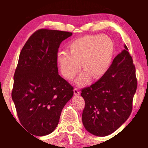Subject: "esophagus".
Wrapping results in <instances>:
<instances>
[{
  "mask_svg": "<svg viewBox=\"0 0 148 148\" xmlns=\"http://www.w3.org/2000/svg\"><path fill=\"white\" fill-rule=\"evenodd\" d=\"M74 95H76V96H79V90L77 88H74Z\"/></svg>",
  "mask_w": 148,
  "mask_h": 148,
  "instance_id": "1",
  "label": "esophagus"
}]
</instances>
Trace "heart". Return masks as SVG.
Wrapping results in <instances>:
<instances>
[{
  "instance_id": "b5f03b06",
  "label": "heart",
  "mask_w": 148,
  "mask_h": 148,
  "mask_svg": "<svg viewBox=\"0 0 148 148\" xmlns=\"http://www.w3.org/2000/svg\"><path fill=\"white\" fill-rule=\"evenodd\" d=\"M69 53L60 51L57 61L62 74L68 79L76 76L81 69L85 71L77 79L79 85L87 84L90 76L93 79L103 76L113 59L114 45L108 36L87 34L74 40L69 45Z\"/></svg>"
}]
</instances>
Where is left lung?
Wrapping results in <instances>:
<instances>
[{
    "instance_id": "1",
    "label": "left lung",
    "mask_w": 148,
    "mask_h": 148,
    "mask_svg": "<svg viewBox=\"0 0 148 148\" xmlns=\"http://www.w3.org/2000/svg\"><path fill=\"white\" fill-rule=\"evenodd\" d=\"M128 48L115 57L101 79L81 90L85 108L82 122L92 134L108 136L129 118L137 88L136 69Z\"/></svg>"
}]
</instances>
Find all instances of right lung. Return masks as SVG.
<instances>
[{
  "mask_svg": "<svg viewBox=\"0 0 148 148\" xmlns=\"http://www.w3.org/2000/svg\"><path fill=\"white\" fill-rule=\"evenodd\" d=\"M72 34L39 29L20 53L12 98L21 125L35 136L56 129L62 108L73 96L74 87L59 75L57 61L60 44Z\"/></svg>",
  "mask_w": 148,
  "mask_h": 148,
  "instance_id": "obj_1",
  "label": "right lung"
}]
</instances>
